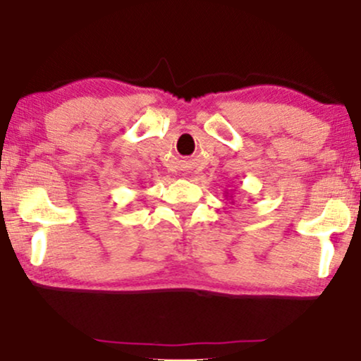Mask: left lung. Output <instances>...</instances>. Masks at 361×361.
Here are the masks:
<instances>
[{"label": "left lung", "instance_id": "1", "mask_svg": "<svg viewBox=\"0 0 361 361\" xmlns=\"http://www.w3.org/2000/svg\"><path fill=\"white\" fill-rule=\"evenodd\" d=\"M225 196H226V198H228V193H226V195H225ZM231 198H233V196H230V200H231Z\"/></svg>", "mask_w": 361, "mask_h": 361}]
</instances>
